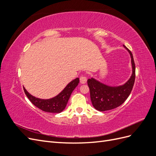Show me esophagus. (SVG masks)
Here are the masks:
<instances>
[{
  "label": "esophagus",
  "mask_w": 156,
  "mask_h": 156,
  "mask_svg": "<svg viewBox=\"0 0 156 156\" xmlns=\"http://www.w3.org/2000/svg\"><path fill=\"white\" fill-rule=\"evenodd\" d=\"M79 79H80V83H81V84H85L87 81V77H84V75H81V76L80 77Z\"/></svg>",
  "instance_id": "obj_1"
}]
</instances>
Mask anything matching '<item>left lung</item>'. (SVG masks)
<instances>
[{
	"mask_svg": "<svg viewBox=\"0 0 156 156\" xmlns=\"http://www.w3.org/2000/svg\"><path fill=\"white\" fill-rule=\"evenodd\" d=\"M124 47L130 54L132 66L131 76L124 84L119 87H110L94 78L88 79L91 101L98 111H105L119 107L128 98L133 89L135 79V65L131 52L124 45Z\"/></svg>",
	"mask_w": 156,
	"mask_h": 156,
	"instance_id": "1",
	"label": "left lung"
}]
</instances>
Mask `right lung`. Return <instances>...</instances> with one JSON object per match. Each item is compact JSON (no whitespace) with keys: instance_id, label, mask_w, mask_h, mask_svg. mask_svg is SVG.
Masks as SVG:
<instances>
[{"instance_id":"obj_1","label":"right lung","mask_w":156,"mask_h":156,"mask_svg":"<svg viewBox=\"0 0 156 156\" xmlns=\"http://www.w3.org/2000/svg\"><path fill=\"white\" fill-rule=\"evenodd\" d=\"M79 83V78L73 80L58 95L53 98L48 99V100H43V99L36 98L28 92L24 87H23V89H24V92L27 98L36 107L45 112L59 113L65 108L71 94L75 87L78 85Z\"/></svg>"}]
</instances>
